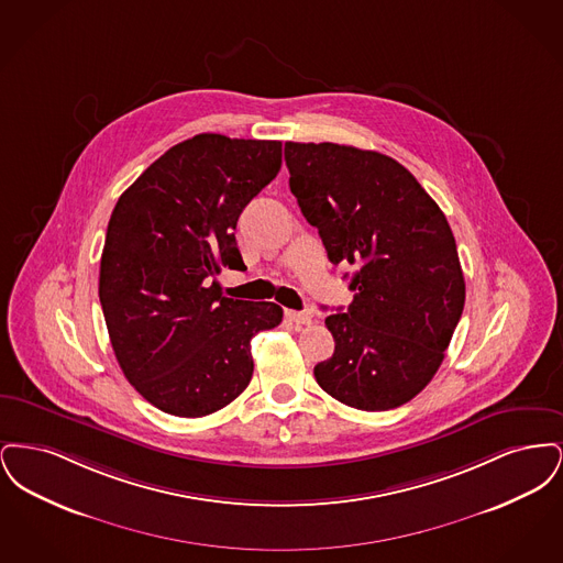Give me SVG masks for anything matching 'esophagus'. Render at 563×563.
<instances>
[{"label":"esophagus","instance_id":"obj_1","mask_svg":"<svg viewBox=\"0 0 563 563\" xmlns=\"http://www.w3.org/2000/svg\"><path fill=\"white\" fill-rule=\"evenodd\" d=\"M287 319L295 322V324H310L312 314L310 312H295V310H287Z\"/></svg>","mask_w":563,"mask_h":563}]
</instances>
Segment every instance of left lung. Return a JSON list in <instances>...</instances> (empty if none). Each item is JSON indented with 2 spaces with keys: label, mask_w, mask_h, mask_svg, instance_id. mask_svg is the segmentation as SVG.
Returning <instances> with one entry per match:
<instances>
[{
  "label": "left lung",
  "mask_w": 563,
  "mask_h": 563,
  "mask_svg": "<svg viewBox=\"0 0 563 563\" xmlns=\"http://www.w3.org/2000/svg\"><path fill=\"white\" fill-rule=\"evenodd\" d=\"M289 188L331 264L349 262L354 294L324 319L333 356L322 390L354 409L411 401L437 374L464 308L454 234L439 205L397 161L338 143H285Z\"/></svg>",
  "instance_id": "obj_1"
}]
</instances>
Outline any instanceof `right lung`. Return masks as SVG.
Segmentation results:
<instances>
[{"label": "right lung", "mask_w": 563, "mask_h": 563, "mask_svg": "<svg viewBox=\"0 0 563 563\" xmlns=\"http://www.w3.org/2000/svg\"><path fill=\"white\" fill-rule=\"evenodd\" d=\"M280 164V141L196 134L118 198L99 299L122 372L164 413L202 418L234 401L253 375V335L283 321L280 306L223 297L214 280L246 269L234 230Z\"/></svg>", "instance_id": "add662e5"}]
</instances>
